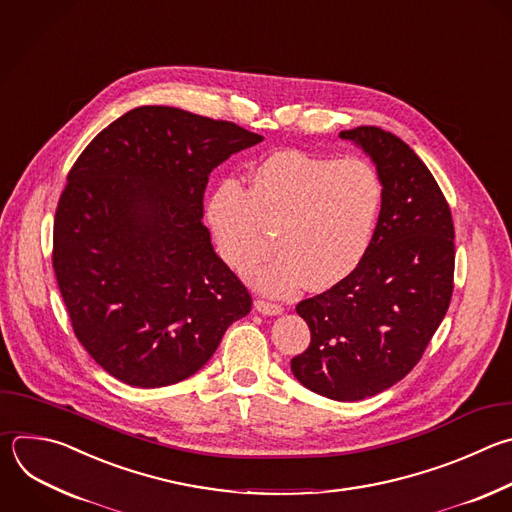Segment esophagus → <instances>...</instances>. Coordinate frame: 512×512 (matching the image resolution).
<instances>
[{
    "label": "esophagus",
    "instance_id": "esophagus-1",
    "mask_svg": "<svg viewBox=\"0 0 512 512\" xmlns=\"http://www.w3.org/2000/svg\"><path fill=\"white\" fill-rule=\"evenodd\" d=\"M255 309L263 315H279L283 311V307L279 303H271V301H265V299H257Z\"/></svg>",
    "mask_w": 512,
    "mask_h": 512
}]
</instances>
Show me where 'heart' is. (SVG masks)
Here are the masks:
<instances>
[{
	"label": "heart",
	"instance_id": "heart-1",
	"mask_svg": "<svg viewBox=\"0 0 512 512\" xmlns=\"http://www.w3.org/2000/svg\"><path fill=\"white\" fill-rule=\"evenodd\" d=\"M380 207L382 185L366 160L279 150L255 166L249 191L225 181L207 219L237 269L265 255L273 231L279 251L245 275L267 293L291 295L305 281L323 291L348 279L370 251Z\"/></svg>",
	"mask_w": 512,
	"mask_h": 512
}]
</instances>
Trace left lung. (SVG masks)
I'll list each match as a JSON object with an SVG mask.
<instances>
[{
    "label": "left lung",
    "instance_id": "obj_1",
    "mask_svg": "<svg viewBox=\"0 0 512 512\" xmlns=\"http://www.w3.org/2000/svg\"><path fill=\"white\" fill-rule=\"evenodd\" d=\"M339 138L374 160L382 209L362 265L297 303L311 342L291 372L319 396L356 402L400 382L444 319L454 289V223L428 166L396 134L358 126Z\"/></svg>",
    "mask_w": 512,
    "mask_h": 512
}]
</instances>
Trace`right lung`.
<instances>
[{
    "label": "right lung",
    "instance_id": "add662e5",
    "mask_svg": "<svg viewBox=\"0 0 512 512\" xmlns=\"http://www.w3.org/2000/svg\"><path fill=\"white\" fill-rule=\"evenodd\" d=\"M263 136L173 106L108 124L68 173L52 265L74 333L136 388L199 372L251 295L203 225L209 175Z\"/></svg>",
    "mask_w": 512,
    "mask_h": 512
}]
</instances>
